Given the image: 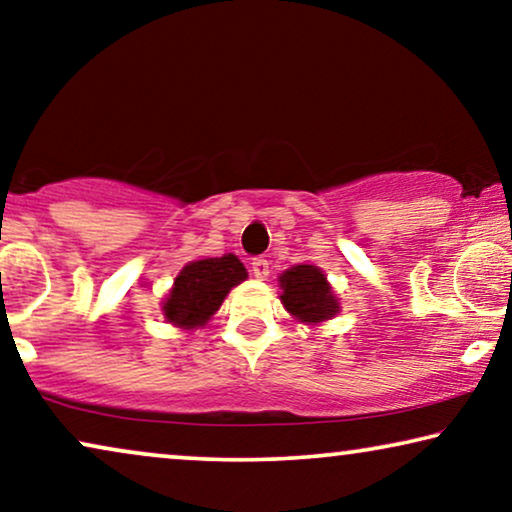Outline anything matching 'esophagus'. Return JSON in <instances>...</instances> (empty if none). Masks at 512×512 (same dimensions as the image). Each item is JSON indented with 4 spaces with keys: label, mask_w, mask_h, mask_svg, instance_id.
<instances>
[{
    "label": "esophagus",
    "mask_w": 512,
    "mask_h": 512,
    "mask_svg": "<svg viewBox=\"0 0 512 512\" xmlns=\"http://www.w3.org/2000/svg\"><path fill=\"white\" fill-rule=\"evenodd\" d=\"M251 272H254L256 279H265L270 275V263L265 258H254L251 261Z\"/></svg>",
    "instance_id": "esophagus-1"
}]
</instances>
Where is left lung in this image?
Listing matches in <instances>:
<instances>
[{"label":"left lung","instance_id":"obj_1","mask_svg":"<svg viewBox=\"0 0 512 512\" xmlns=\"http://www.w3.org/2000/svg\"><path fill=\"white\" fill-rule=\"evenodd\" d=\"M279 286H282L279 298L286 312H291L303 324H321L340 312L338 298L317 265H293L279 277Z\"/></svg>","mask_w":512,"mask_h":512}]
</instances>
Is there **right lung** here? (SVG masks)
Wrapping results in <instances>:
<instances>
[{
  "mask_svg": "<svg viewBox=\"0 0 512 512\" xmlns=\"http://www.w3.org/2000/svg\"><path fill=\"white\" fill-rule=\"evenodd\" d=\"M247 277V268L233 254L186 263L163 300L165 321L184 331L205 326L230 289Z\"/></svg>",
  "mask_w": 512,
  "mask_h": 512,
  "instance_id": "obj_1",
  "label": "right lung"
}]
</instances>
